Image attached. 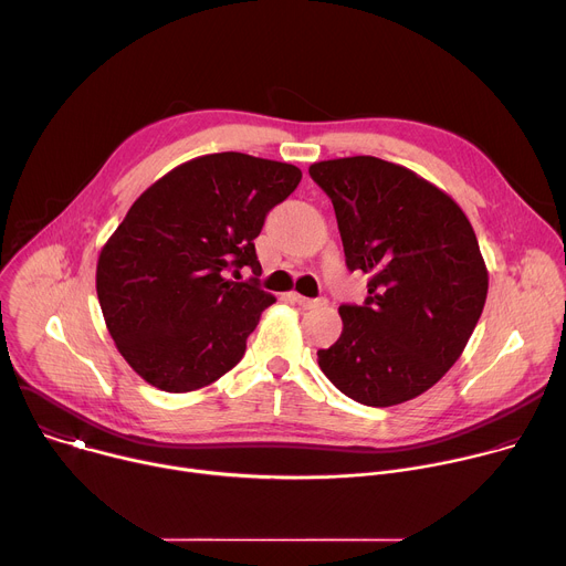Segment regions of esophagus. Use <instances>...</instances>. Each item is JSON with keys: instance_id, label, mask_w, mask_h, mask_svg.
I'll return each instance as SVG.
<instances>
[{"instance_id": "1", "label": "esophagus", "mask_w": 566, "mask_h": 566, "mask_svg": "<svg viewBox=\"0 0 566 566\" xmlns=\"http://www.w3.org/2000/svg\"><path fill=\"white\" fill-rule=\"evenodd\" d=\"M293 302H297L302 308H319V306L327 304L325 297H304L300 293H293Z\"/></svg>"}]
</instances>
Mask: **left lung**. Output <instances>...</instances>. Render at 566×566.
Segmentation results:
<instances>
[{
  "label": "left lung",
  "instance_id": "obj_1",
  "mask_svg": "<svg viewBox=\"0 0 566 566\" xmlns=\"http://www.w3.org/2000/svg\"><path fill=\"white\" fill-rule=\"evenodd\" d=\"M311 179L334 203L363 304L317 365L349 398L389 408L428 391L459 360L486 304L489 271L463 210L412 170L376 156L319 160Z\"/></svg>",
  "mask_w": 566,
  "mask_h": 566
}]
</instances>
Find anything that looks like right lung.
Masks as SVG:
<instances>
[{
    "label": "right lung",
    "mask_w": 566,
    "mask_h": 566,
    "mask_svg": "<svg viewBox=\"0 0 566 566\" xmlns=\"http://www.w3.org/2000/svg\"><path fill=\"white\" fill-rule=\"evenodd\" d=\"M300 179L280 160L221 151L188 160L134 201L101 251L96 291L118 352L140 378L184 394L241 360L275 302L260 289L255 237ZM241 268L254 277L234 283Z\"/></svg>",
    "instance_id": "obj_1"
}]
</instances>
